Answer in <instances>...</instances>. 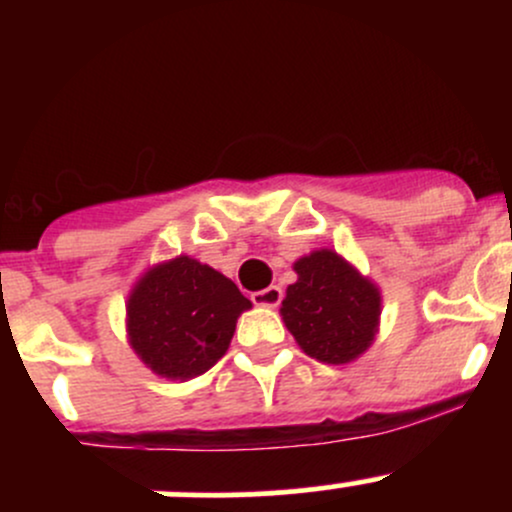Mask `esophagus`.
<instances>
[{"instance_id": "obj_1", "label": "esophagus", "mask_w": 512, "mask_h": 512, "mask_svg": "<svg viewBox=\"0 0 512 512\" xmlns=\"http://www.w3.org/2000/svg\"><path fill=\"white\" fill-rule=\"evenodd\" d=\"M281 298H284V291L279 286H269V289L252 293V303L260 305V308H276L281 303Z\"/></svg>"}]
</instances>
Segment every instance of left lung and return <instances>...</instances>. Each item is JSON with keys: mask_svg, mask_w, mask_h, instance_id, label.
<instances>
[{"mask_svg": "<svg viewBox=\"0 0 512 512\" xmlns=\"http://www.w3.org/2000/svg\"><path fill=\"white\" fill-rule=\"evenodd\" d=\"M296 284L281 301V320L296 344L327 366L354 363L380 330L383 293L337 250L320 248L293 262Z\"/></svg>", "mask_w": 512, "mask_h": 512, "instance_id": "1", "label": "left lung"}]
</instances>
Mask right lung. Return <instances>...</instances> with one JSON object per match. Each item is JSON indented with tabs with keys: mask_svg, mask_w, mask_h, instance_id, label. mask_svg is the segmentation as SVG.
<instances>
[{
	"mask_svg": "<svg viewBox=\"0 0 512 512\" xmlns=\"http://www.w3.org/2000/svg\"><path fill=\"white\" fill-rule=\"evenodd\" d=\"M250 308L228 276L178 255L151 264L129 289L127 342L158 378L185 383L226 354L238 317Z\"/></svg>",
	"mask_w": 512,
	"mask_h": 512,
	"instance_id": "1",
	"label": "right lung"
}]
</instances>
